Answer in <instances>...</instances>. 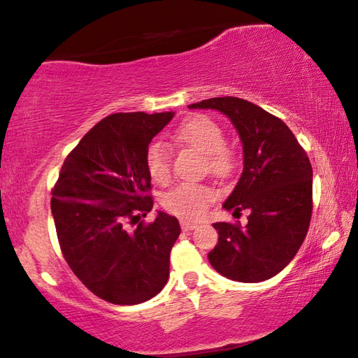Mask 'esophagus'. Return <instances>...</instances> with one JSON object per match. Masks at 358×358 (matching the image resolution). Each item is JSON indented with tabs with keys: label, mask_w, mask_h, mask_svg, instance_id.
Masks as SVG:
<instances>
[{
	"label": "esophagus",
	"mask_w": 358,
	"mask_h": 358,
	"mask_svg": "<svg viewBox=\"0 0 358 358\" xmlns=\"http://www.w3.org/2000/svg\"><path fill=\"white\" fill-rule=\"evenodd\" d=\"M180 224H181V229H183L185 231H189V230H193V229L198 227V224L189 222V220H181Z\"/></svg>",
	"instance_id": "34e87169"
}]
</instances>
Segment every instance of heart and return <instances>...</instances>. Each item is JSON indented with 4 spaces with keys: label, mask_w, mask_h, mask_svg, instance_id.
Here are the masks:
<instances>
[{
    "label": "heart",
    "mask_w": 358,
    "mask_h": 358,
    "mask_svg": "<svg viewBox=\"0 0 358 358\" xmlns=\"http://www.w3.org/2000/svg\"><path fill=\"white\" fill-rule=\"evenodd\" d=\"M178 143L188 145L203 154L208 169L215 175L227 173L234 164L231 150L225 144L224 129L217 122L204 115H196L185 120L175 133ZM145 167L155 183H167L172 173L170 150L160 143L149 144L145 150ZM215 198L209 186L183 183L164 196V206L170 213L183 219H199Z\"/></svg>",
    "instance_id": "obj_1"
}]
</instances>
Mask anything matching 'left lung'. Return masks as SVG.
I'll list each match as a JSON object with an SVG mask.
<instances>
[{
	"instance_id": "8db88e82",
	"label": "left lung",
	"mask_w": 358,
	"mask_h": 358,
	"mask_svg": "<svg viewBox=\"0 0 358 358\" xmlns=\"http://www.w3.org/2000/svg\"><path fill=\"white\" fill-rule=\"evenodd\" d=\"M213 108L230 118L243 144V172L222 208L248 222H215L219 241L208 258L224 278L263 282L294 259L310 227L313 170L289 127L258 105L236 97H214L188 105Z\"/></svg>"
}]
</instances>
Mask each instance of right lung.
<instances>
[{"label": "right lung", "instance_id": "1", "mask_svg": "<svg viewBox=\"0 0 358 358\" xmlns=\"http://www.w3.org/2000/svg\"><path fill=\"white\" fill-rule=\"evenodd\" d=\"M173 112L113 113L79 141L52 191L62 253L76 278L115 305H138L164 289L178 219L152 209L145 150Z\"/></svg>", "mask_w": 358, "mask_h": 358}]
</instances>
